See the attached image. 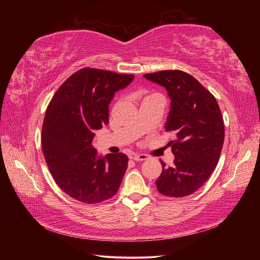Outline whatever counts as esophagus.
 I'll return each instance as SVG.
<instances>
[{"mask_svg": "<svg viewBox=\"0 0 260 260\" xmlns=\"http://www.w3.org/2000/svg\"><path fill=\"white\" fill-rule=\"evenodd\" d=\"M131 158L135 161H144V160L148 159V156L145 154H133L131 156Z\"/></svg>", "mask_w": 260, "mask_h": 260, "instance_id": "1", "label": "esophagus"}]
</instances>
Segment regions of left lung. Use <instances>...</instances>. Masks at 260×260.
<instances>
[{"instance_id":"8db88e82","label":"left lung","mask_w":260,"mask_h":260,"mask_svg":"<svg viewBox=\"0 0 260 260\" xmlns=\"http://www.w3.org/2000/svg\"><path fill=\"white\" fill-rule=\"evenodd\" d=\"M144 78L165 86L171 111L165 129L174 133L170 141L174 166L161 162L156 181L158 192L174 198L193 194L206 182L219 160L224 141V123L214 95L182 71H161Z\"/></svg>"}]
</instances>
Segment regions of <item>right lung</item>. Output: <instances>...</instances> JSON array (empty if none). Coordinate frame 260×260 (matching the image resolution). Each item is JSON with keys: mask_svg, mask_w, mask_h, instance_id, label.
Here are the masks:
<instances>
[{"mask_svg": "<svg viewBox=\"0 0 260 260\" xmlns=\"http://www.w3.org/2000/svg\"><path fill=\"white\" fill-rule=\"evenodd\" d=\"M134 75L98 68L73 74L50 100L42 127V151L58 186L72 198L88 203L107 200L118 192L128 158L125 154L98 157L94 131L108 123V104Z\"/></svg>", "mask_w": 260, "mask_h": 260, "instance_id": "right-lung-1", "label": "right lung"}]
</instances>
